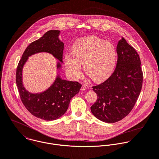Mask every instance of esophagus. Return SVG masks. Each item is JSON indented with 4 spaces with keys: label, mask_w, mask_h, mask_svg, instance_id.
I'll return each mask as SVG.
<instances>
[{
    "label": "esophagus",
    "mask_w": 159,
    "mask_h": 159,
    "mask_svg": "<svg viewBox=\"0 0 159 159\" xmlns=\"http://www.w3.org/2000/svg\"><path fill=\"white\" fill-rule=\"evenodd\" d=\"M86 89H87V86H86V85H85V84H83V85H82V86H81V91H85V90H86Z\"/></svg>",
    "instance_id": "obj_1"
}]
</instances>
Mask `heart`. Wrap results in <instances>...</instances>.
Wrapping results in <instances>:
<instances>
[{
	"mask_svg": "<svg viewBox=\"0 0 159 159\" xmlns=\"http://www.w3.org/2000/svg\"><path fill=\"white\" fill-rule=\"evenodd\" d=\"M117 51L115 46L96 36H88L77 40L72 52L65 56V64L70 75L78 78L84 63L86 75L96 82H101L112 73L116 63Z\"/></svg>",
	"mask_w": 159,
	"mask_h": 159,
	"instance_id": "1",
	"label": "heart"
}]
</instances>
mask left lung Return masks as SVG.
<instances>
[{"label":"left lung","instance_id":"left-lung-1","mask_svg":"<svg viewBox=\"0 0 159 159\" xmlns=\"http://www.w3.org/2000/svg\"><path fill=\"white\" fill-rule=\"evenodd\" d=\"M116 51L118 60L114 72L104 82L93 87L98 99L91 107V112L106 123H115L129 113L143 85L141 60L136 50L122 38Z\"/></svg>","mask_w":159,"mask_h":159}]
</instances>
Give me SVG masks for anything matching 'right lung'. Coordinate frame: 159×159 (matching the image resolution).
Masks as SVG:
<instances>
[{
	"label": "right lung",
	"mask_w": 159,
	"mask_h": 159,
	"mask_svg": "<svg viewBox=\"0 0 159 159\" xmlns=\"http://www.w3.org/2000/svg\"><path fill=\"white\" fill-rule=\"evenodd\" d=\"M59 34L58 30H50L31 43L23 53L16 72V83L23 105L33 115L47 121L56 120L66 112L70 100L80 92L81 84L77 81L62 80L58 75L48 89L41 93L33 94L23 86L22 70L28 57L39 52L51 53L62 62L64 44L59 40ZM57 68H61L60 62H58Z\"/></svg>",
	"instance_id": "right-lung-1"
}]
</instances>
